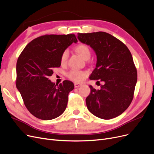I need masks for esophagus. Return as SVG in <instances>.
Returning <instances> with one entry per match:
<instances>
[{
  "mask_svg": "<svg viewBox=\"0 0 154 154\" xmlns=\"http://www.w3.org/2000/svg\"><path fill=\"white\" fill-rule=\"evenodd\" d=\"M82 85V84H80V83H75L74 84V86H75V88H79V87H81Z\"/></svg>",
  "mask_w": 154,
  "mask_h": 154,
  "instance_id": "1",
  "label": "esophagus"
}]
</instances>
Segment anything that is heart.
I'll return each instance as SVG.
<instances>
[{"label": "heart", "instance_id": "heart-1", "mask_svg": "<svg viewBox=\"0 0 154 154\" xmlns=\"http://www.w3.org/2000/svg\"><path fill=\"white\" fill-rule=\"evenodd\" d=\"M75 51L81 56L85 60H88L91 57V50L88 46L81 44L79 45L75 49ZM69 57L68 50H65L61 55L60 61L62 63H65ZM68 77L75 82H81L85 79L86 76V73L82 71H80L77 70H72L67 74Z\"/></svg>", "mask_w": 154, "mask_h": 154}]
</instances>
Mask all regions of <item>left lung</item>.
<instances>
[{
	"label": "left lung",
	"mask_w": 154,
	"mask_h": 154,
	"mask_svg": "<svg viewBox=\"0 0 154 154\" xmlns=\"http://www.w3.org/2000/svg\"><path fill=\"white\" fill-rule=\"evenodd\" d=\"M81 43L94 51L97 62L89 79L103 82L101 89L89 85L86 98L88 110L104 119L116 118L128 108L137 82V72L128 48L121 41L105 32L78 33Z\"/></svg>",
	"instance_id": "obj_1"
}]
</instances>
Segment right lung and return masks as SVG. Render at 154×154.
Masks as SVG:
<instances>
[{
    "instance_id": "1",
    "label": "right lung",
    "mask_w": 154,
    "mask_h": 154,
    "mask_svg": "<svg viewBox=\"0 0 154 154\" xmlns=\"http://www.w3.org/2000/svg\"><path fill=\"white\" fill-rule=\"evenodd\" d=\"M77 42L73 34L42 36L32 40L19 57L16 88L33 116L51 120L65 111L69 93L74 85L64 81L58 85L48 78L53 73V68L60 66L62 53Z\"/></svg>"
}]
</instances>
